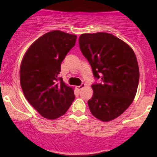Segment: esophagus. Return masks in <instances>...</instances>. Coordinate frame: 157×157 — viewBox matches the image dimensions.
Listing matches in <instances>:
<instances>
[{
    "label": "esophagus",
    "mask_w": 157,
    "mask_h": 157,
    "mask_svg": "<svg viewBox=\"0 0 157 157\" xmlns=\"http://www.w3.org/2000/svg\"><path fill=\"white\" fill-rule=\"evenodd\" d=\"M85 86H86L85 83H82V84L80 86H78L77 89H78V90H81L82 89L84 88V87H85Z\"/></svg>",
    "instance_id": "obj_1"
}]
</instances>
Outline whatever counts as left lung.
I'll use <instances>...</instances> for the list:
<instances>
[{
  "label": "left lung",
  "mask_w": 157,
  "mask_h": 157,
  "mask_svg": "<svg viewBox=\"0 0 157 157\" xmlns=\"http://www.w3.org/2000/svg\"><path fill=\"white\" fill-rule=\"evenodd\" d=\"M78 43L98 81L92 85L90 110L101 121L114 120L127 110L137 93L139 68L135 54L127 43L104 32L82 34Z\"/></svg>",
  "instance_id": "obj_1"
}]
</instances>
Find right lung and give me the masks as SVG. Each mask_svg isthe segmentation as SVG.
<instances>
[{
  "label": "right lung",
  "mask_w": 157,
  "mask_h": 157,
  "mask_svg": "<svg viewBox=\"0 0 157 157\" xmlns=\"http://www.w3.org/2000/svg\"><path fill=\"white\" fill-rule=\"evenodd\" d=\"M77 36L52 30L36 40L20 66V84L25 98L43 117L63 116L75 98L72 88L58 77L62 61L74 47Z\"/></svg>",
  "instance_id": "obj_1"
}]
</instances>
